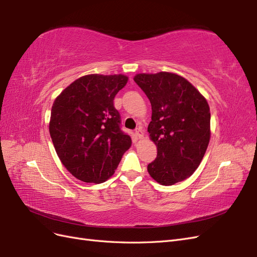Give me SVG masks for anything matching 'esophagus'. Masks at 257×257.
Returning a JSON list of instances; mask_svg holds the SVG:
<instances>
[{
	"mask_svg": "<svg viewBox=\"0 0 257 257\" xmlns=\"http://www.w3.org/2000/svg\"><path fill=\"white\" fill-rule=\"evenodd\" d=\"M134 135H135L136 139H142V138L144 137V132H143L142 127H138V128L135 131Z\"/></svg>",
	"mask_w": 257,
	"mask_h": 257,
	"instance_id": "esophagus-1",
	"label": "esophagus"
}]
</instances>
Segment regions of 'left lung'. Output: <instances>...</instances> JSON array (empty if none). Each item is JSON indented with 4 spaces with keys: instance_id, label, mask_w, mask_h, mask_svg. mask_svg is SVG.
<instances>
[{
    "instance_id": "8db88e82",
    "label": "left lung",
    "mask_w": 257,
    "mask_h": 257,
    "mask_svg": "<svg viewBox=\"0 0 257 257\" xmlns=\"http://www.w3.org/2000/svg\"><path fill=\"white\" fill-rule=\"evenodd\" d=\"M134 80L152 108L148 132L158 155L148 165V173L162 185L181 182L195 172L209 145L211 131L207 99L175 73H141Z\"/></svg>"
}]
</instances>
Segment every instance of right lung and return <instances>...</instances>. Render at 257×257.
<instances>
[{
    "label": "right lung",
    "instance_id": "add662e5",
    "mask_svg": "<svg viewBox=\"0 0 257 257\" xmlns=\"http://www.w3.org/2000/svg\"><path fill=\"white\" fill-rule=\"evenodd\" d=\"M128 77L91 74L80 77L54 99L49 133L64 167L83 182L102 183L118 167L132 139L120 130L113 106Z\"/></svg>",
    "mask_w": 257,
    "mask_h": 257
}]
</instances>
